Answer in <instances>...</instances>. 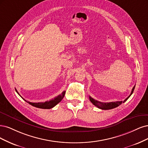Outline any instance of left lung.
I'll return each mask as SVG.
<instances>
[{"label":"left lung","instance_id":"left-lung-1","mask_svg":"<svg viewBox=\"0 0 148 148\" xmlns=\"http://www.w3.org/2000/svg\"><path fill=\"white\" fill-rule=\"evenodd\" d=\"M135 85L134 87H133V88H132V92L130 93V95L128 96L125 100H123V101H116V102H109V103H102V102H100V101H97V100H95L93 98H92L91 97H89V99L90 101H91L93 104H94V105L95 106H97V108H99V109H103V110H107V109H113V108H115L117 106H119V105H121V104L125 102L129 98V97L131 96L132 94L133 93V91H134V89H135Z\"/></svg>","mask_w":148,"mask_h":148}]
</instances>
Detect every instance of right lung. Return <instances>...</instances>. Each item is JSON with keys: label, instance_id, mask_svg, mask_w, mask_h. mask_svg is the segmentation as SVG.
<instances>
[{"label": "right lung", "instance_id": "right-lung-1", "mask_svg": "<svg viewBox=\"0 0 148 148\" xmlns=\"http://www.w3.org/2000/svg\"><path fill=\"white\" fill-rule=\"evenodd\" d=\"M16 92H17V93L20 95L18 93V92H17V90L15 89ZM65 91H64L63 93H62L61 94L59 95L58 96H57L56 97L54 98L53 99H52L51 100H50V101H47L45 102H40V103H31V102H29V101H27L26 100H25L24 98H23L21 96V97L25 100V101H26L27 103H28L29 104H30L31 105L34 106V107H36V108H41V109H51L52 108H53L54 106H55L57 104L59 103L62 99H63L64 95H65Z\"/></svg>", "mask_w": 148, "mask_h": 148}]
</instances>
